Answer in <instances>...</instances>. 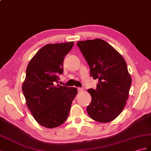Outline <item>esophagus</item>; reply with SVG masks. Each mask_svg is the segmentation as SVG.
I'll return each instance as SVG.
<instances>
[{
	"label": "esophagus",
	"instance_id": "34e87169",
	"mask_svg": "<svg viewBox=\"0 0 151 151\" xmlns=\"http://www.w3.org/2000/svg\"><path fill=\"white\" fill-rule=\"evenodd\" d=\"M78 92H82L83 91V89L80 88V87H78Z\"/></svg>",
	"mask_w": 151,
	"mask_h": 151
}]
</instances>
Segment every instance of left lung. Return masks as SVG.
Masks as SVG:
<instances>
[{"label": "left lung", "instance_id": "8db88e82", "mask_svg": "<svg viewBox=\"0 0 151 151\" xmlns=\"http://www.w3.org/2000/svg\"><path fill=\"white\" fill-rule=\"evenodd\" d=\"M77 45L90 67L96 89L87 90L92 98L87 111L93 120L107 123L118 117L129 98L131 76L123 57L107 42L96 38L79 41Z\"/></svg>", "mask_w": 151, "mask_h": 151}]
</instances>
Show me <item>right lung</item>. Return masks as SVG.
<instances>
[{
    "label": "right lung",
    "mask_w": 151,
    "mask_h": 151,
    "mask_svg": "<svg viewBox=\"0 0 151 151\" xmlns=\"http://www.w3.org/2000/svg\"><path fill=\"white\" fill-rule=\"evenodd\" d=\"M73 44L69 42L45 45L27 65L22 92L35 120L43 127L51 129L64 124L78 93L76 87L58 84V76L64 71V57Z\"/></svg>",
    "instance_id": "1"
}]
</instances>
